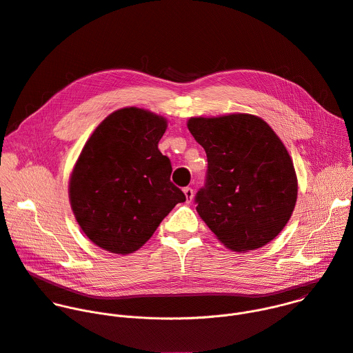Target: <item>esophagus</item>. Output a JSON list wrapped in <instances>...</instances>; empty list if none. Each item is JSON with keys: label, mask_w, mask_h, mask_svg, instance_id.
<instances>
[{"label": "esophagus", "mask_w": 353, "mask_h": 353, "mask_svg": "<svg viewBox=\"0 0 353 353\" xmlns=\"http://www.w3.org/2000/svg\"><path fill=\"white\" fill-rule=\"evenodd\" d=\"M183 192H184V195H185V201H187V203H191V199H192V196H194V190H192L191 187H184V188H183Z\"/></svg>", "instance_id": "34e87169"}]
</instances>
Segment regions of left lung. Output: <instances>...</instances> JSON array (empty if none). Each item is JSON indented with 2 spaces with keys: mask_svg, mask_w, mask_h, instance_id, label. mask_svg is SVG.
I'll use <instances>...</instances> for the list:
<instances>
[{
  "mask_svg": "<svg viewBox=\"0 0 353 353\" xmlns=\"http://www.w3.org/2000/svg\"><path fill=\"white\" fill-rule=\"evenodd\" d=\"M187 127L208 158L196 212L232 251L256 250L289 222L297 177L286 146L260 117L232 113L191 117Z\"/></svg>",
  "mask_w": 353,
  "mask_h": 353,
  "instance_id": "obj_1",
  "label": "left lung"
}]
</instances>
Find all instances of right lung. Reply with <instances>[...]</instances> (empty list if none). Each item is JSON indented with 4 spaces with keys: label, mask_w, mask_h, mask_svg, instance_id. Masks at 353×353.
I'll return each mask as SVG.
<instances>
[{
    "label": "right lung",
    "mask_w": 353,
    "mask_h": 353,
    "mask_svg": "<svg viewBox=\"0 0 353 353\" xmlns=\"http://www.w3.org/2000/svg\"><path fill=\"white\" fill-rule=\"evenodd\" d=\"M168 120L124 108L100 123L70 176L68 195L86 237L114 254L141 248L185 195L170 181L172 165L158 143Z\"/></svg>",
    "instance_id": "obj_1"
}]
</instances>
